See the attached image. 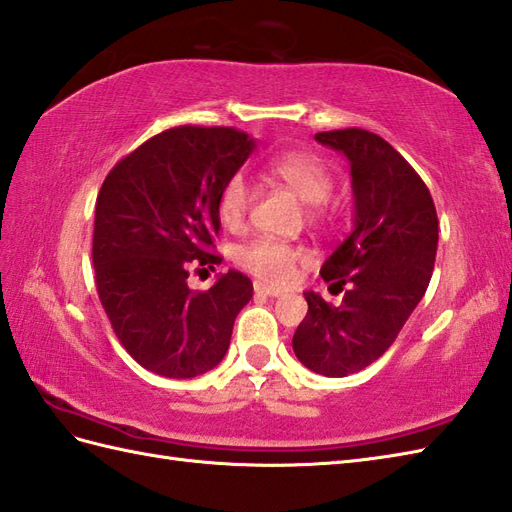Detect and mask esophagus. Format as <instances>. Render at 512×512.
Returning <instances> with one entry per match:
<instances>
[{"instance_id":"34e87169","label":"esophagus","mask_w":512,"mask_h":512,"mask_svg":"<svg viewBox=\"0 0 512 512\" xmlns=\"http://www.w3.org/2000/svg\"><path fill=\"white\" fill-rule=\"evenodd\" d=\"M255 294H259V296H270V298L283 296V292L274 290V287H268V285H264V283H255Z\"/></svg>"}]
</instances>
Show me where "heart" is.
<instances>
[{
  "label": "heart",
  "mask_w": 512,
  "mask_h": 512,
  "mask_svg": "<svg viewBox=\"0 0 512 512\" xmlns=\"http://www.w3.org/2000/svg\"><path fill=\"white\" fill-rule=\"evenodd\" d=\"M268 175L285 183L300 201L309 203V216L320 220L324 216V201L329 199L335 179L333 170L320 155L309 151H281L266 164ZM253 190L244 175H233L220 192L218 214L227 229H240L251 209ZM305 257L303 248L277 242L270 238H255L238 248L235 261L246 272L264 283L283 285L292 279L294 268Z\"/></svg>",
  "instance_id": "b5f03b06"
}]
</instances>
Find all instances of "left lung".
Here are the masks:
<instances>
[{
    "label": "left lung",
    "instance_id": "left-lung-1",
    "mask_svg": "<svg viewBox=\"0 0 512 512\" xmlns=\"http://www.w3.org/2000/svg\"><path fill=\"white\" fill-rule=\"evenodd\" d=\"M316 140L346 155L355 220L320 270L337 292L346 287L342 303L333 307L305 292L309 311L292 346L311 372L342 378L381 357L422 300L439 220L422 177L381 136L350 127L320 131Z\"/></svg>",
    "mask_w": 512,
    "mask_h": 512
}]
</instances>
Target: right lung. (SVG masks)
<instances>
[{
  "mask_svg": "<svg viewBox=\"0 0 512 512\" xmlns=\"http://www.w3.org/2000/svg\"><path fill=\"white\" fill-rule=\"evenodd\" d=\"M255 149L231 127L181 125L149 138L103 181L95 209L93 266L112 329L142 368L166 378L214 370L233 322L253 298L238 270L205 292L188 285L192 268H212L225 183Z\"/></svg>",
  "mask_w": 512,
  "mask_h": 512,
  "instance_id": "obj_1",
  "label": "right lung"
}]
</instances>
